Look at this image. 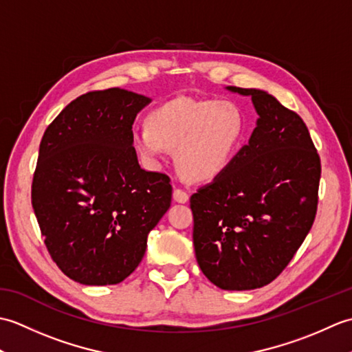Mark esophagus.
Returning a JSON list of instances; mask_svg holds the SVG:
<instances>
[{
    "label": "esophagus",
    "instance_id": "esophagus-1",
    "mask_svg": "<svg viewBox=\"0 0 352 352\" xmlns=\"http://www.w3.org/2000/svg\"><path fill=\"white\" fill-rule=\"evenodd\" d=\"M174 199L177 201V203H182V204L188 203V201H189L188 192L183 190V189H178V188H175V189H174Z\"/></svg>",
    "mask_w": 352,
    "mask_h": 352
}]
</instances>
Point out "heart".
<instances>
[{
	"label": "heart",
	"instance_id": "obj_1",
	"mask_svg": "<svg viewBox=\"0 0 352 352\" xmlns=\"http://www.w3.org/2000/svg\"><path fill=\"white\" fill-rule=\"evenodd\" d=\"M245 134V118L234 102L178 96L149 111L146 125L133 131V144L149 164L175 149L177 169L193 183L212 182L233 162Z\"/></svg>",
	"mask_w": 352,
	"mask_h": 352
}]
</instances>
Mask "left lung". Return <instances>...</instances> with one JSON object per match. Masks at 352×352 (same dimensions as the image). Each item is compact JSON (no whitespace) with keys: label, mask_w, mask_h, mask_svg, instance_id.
I'll return each mask as SVG.
<instances>
[{"label":"left lung","mask_w":352,"mask_h":352,"mask_svg":"<svg viewBox=\"0 0 352 352\" xmlns=\"http://www.w3.org/2000/svg\"><path fill=\"white\" fill-rule=\"evenodd\" d=\"M258 119L222 175L190 197L193 246L201 271L223 290L263 287L294 258L318 208L320 159L295 111L260 89Z\"/></svg>","instance_id":"obj_1"}]
</instances>
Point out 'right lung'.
<instances>
[{
	"label": "right lung",
	"instance_id": "obj_1",
	"mask_svg": "<svg viewBox=\"0 0 352 352\" xmlns=\"http://www.w3.org/2000/svg\"><path fill=\"white\" fill-rule=\"evenodd\" d=\"M148 96L111 87L78 96L45 130L32 204L51 258L86 286L124 281L170 207L166 174L140 168L133 122Z\"/></svg>",
	"mask_w": 352,
	"mask_h": 352
}]
</instances>
